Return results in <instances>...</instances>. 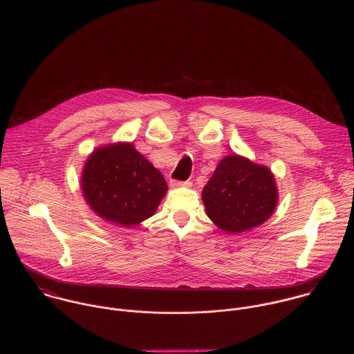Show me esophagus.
<instances>
[{"mask_svg":"<svg viewBox=\"0 0 354 354\" xmlns=\"http://www.w3.org/2000/svg\"><path fill=\"white\" fill-rule=\"evenodd\" d=\"M169 183H171L172 187H180V186L189 187V186H192V182H190V180H176V179H171Z\"/></svg>","mask_w":354,"mask_h":354,"instance_id":"esophagus-1","label":"esophagus"}]
</instances>
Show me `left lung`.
Instances as JSON below:
<instances>
[{
	"label": "left lung",
	"instance_id": "left-lung-1",
	"mask_svg": "<svg viewBox=\"0 0 354 354\" xmlns=\"http://www.w3.org/2000/svg\"><path fill=\"white\" fill-rule=\"evenodd\" d=\"M201 198L210 220L235 234L261 225L272 216L277 187L268 168L234 154L220 161Z\"/></svg>",
	"mask_w": 354,
	"mask_h": 354
}]
</instances>
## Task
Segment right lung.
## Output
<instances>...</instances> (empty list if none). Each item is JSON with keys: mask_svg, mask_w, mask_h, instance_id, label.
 Instances as JSON below:
<instances>
[{"mask_svg": "<svg viewBox=\"0 0 354 354\" xmlns=\"http://www.w3.org/2000/svg\"><path fill=\"white\" fill-rule=\"evenodd\" d=\"M167 189L162 174L133 144L97 148L82 172V192L91 209L99 217L123 227L153 216Z\"/></svg>", "mask_w": 354, "mask_h": 354, "instance_id": "1", "label": "right lung"}]
</instances>
